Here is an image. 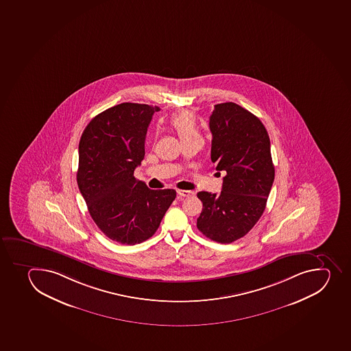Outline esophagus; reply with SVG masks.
I'll return each instance as SVG.
<instances>
[{
	"mask_svg": "<svg viewBox=\"0 0 351 351\" xmlns=\"http://www.w3.org/2000/svg\"><path fill=\"white\" fill-rule=\"evenodd\" d=\"M177 194H178L180 197H190V195H193L194 193L192 191L177 190Z\"/></svg>",
	"mask_w": 351,
	"mask_h": 351,
	"instance_id": "34e87169",
	"label": "esophagus"
}]
</instances>
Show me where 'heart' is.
Returning a JSON list of instances; mask_svg holds the SVG:
<instances>
[{"instance_id":"1","label":"heart","mask_w":351,"mask_h":351,"mask_svg":"<svg viewBox=\"0 0 351 351\" xmlns=\"http://www.w3.org/2000/svg\"><path fill=\"white\" fill-rule=\"evenodd\" d=\"M169 123L171 126L176 130L177 135L180 136L183 143L195 138H202L197 118L192 111L184 110L173 114Z\"/></svg>"}]
</instances>
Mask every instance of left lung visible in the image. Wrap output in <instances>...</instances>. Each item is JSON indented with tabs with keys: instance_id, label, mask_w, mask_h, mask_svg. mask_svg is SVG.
<instances>
[{
	"instance_id": "8db88e82",
	"label": "left lung",
	"mask_w": 351,
	"mask_h": 351,
	"mask_svg": "<svg viewBox=\"0 0 351 351\" xmlns=\"http://www.w3.org/2000/svg\"><path fill=\"white\" fill-rule=\"evenodd\" d=\"M209 127L211 161L226 171L221 192H199L197 230L218 243L243 237L264 213L275 169L271 141L259 118L233 102L215 106Z\"/></svg>"
}]
</instances>
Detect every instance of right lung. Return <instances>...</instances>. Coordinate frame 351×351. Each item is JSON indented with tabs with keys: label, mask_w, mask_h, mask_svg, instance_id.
<instances>
[{
	"label": "right lung",
	"mask_w": 351,
	"mask_h": 351,
	"mask_svg": "<svg viewBox=\"0 0 351 351\" xmlns=\"http://www.w3.org/2000/svg\"><path fill=\"white\" fill-rule=\"evenodd\" d=\"M156 111L117 104L95 116L80 137L77 184L90 217L106 237L127 245L150 239L176 197L175 190H150L134 177Z\"/></svg>",
	"instance_id": "1"
}]
</instances>
